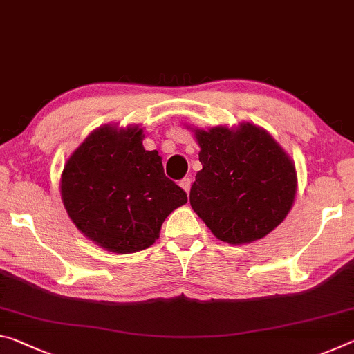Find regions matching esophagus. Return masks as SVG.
<instances>
[{"label": "esophagus", "instance_id": "34e87169", "mask_svg": "<svg viewBox=\"0 0 354 354\" xmlns=\"http://www.w3.org/2000/svg\"><path fill=\"white\" fill-rule=\"evenodd\" d=\"M179 185H181V187L187 192H190V187H192V178H189V176H185V178H183L181 181H179Z\"/></svg>", "mask_w": 354, "mask_h": 354}]
</instances>
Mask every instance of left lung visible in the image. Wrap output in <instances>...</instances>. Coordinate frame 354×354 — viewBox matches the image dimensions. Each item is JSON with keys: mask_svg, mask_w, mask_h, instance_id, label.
I'll use <instances>...</instances> for the list:
<instances>
[{"mask_svg": "<svg viewBox=\"0 0 354 354\" xmlns=\"http://www.w3.org/2000/svg\"><path fill=\"white\" fill-rule=\"evenodd\" d=\"M203 169L190 206L220 241L262 239L286 218L297 194L295 165L273 137L254 124L196 129Z\"/></svg>", "mask_w": 354, "mask_h": 354, "instance_id": "8db88e82", "label": "left lung"}]
</instances>
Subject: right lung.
<instances>
[{
  "label": "right lung",
  "instance_id": "obj_1",
  "mask_svg": "<svg viewBox=\"0 0 354 354\" xmlns=\"http://www.w3.org/2000/svg\"><path fill=\"white\" fill-rule=\"evenodd\" d=\"M143 129L104 127L87 137L62 171L61 194L84 236L113 253L156 242L170 212L187 194L165 176L159 153L142 145Z\"/></svg>",
  "mask_w": 354,
  "mask_h": 354
}]
</instances>
